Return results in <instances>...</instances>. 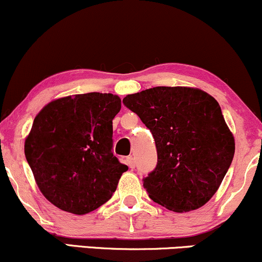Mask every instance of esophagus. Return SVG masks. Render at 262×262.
Listing matches in <instances>:
<instances>
[{"label": "esophagus", "instance_id": "esophagus-1", "mask_svg": "<svg viewBox=\"0 0 262 262\" xmlns=\"http://www.w3.org/2000/svg\"><path fill=\"white\" fill-rule=\"evenodd\" d=\"M125 162H127L129 169H134L135 167V160L133 156H128V158L125 159Z\"/></svg>", "mask_w": 262, "mask_h": 262}]
</instances>
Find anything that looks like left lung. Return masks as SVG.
Here are the masks:
<instances>
[{
  "mask_svg": "<svg viewBox=\"0 0 262 262\" xmlns=\"http://www.w3.org/2000/svg\"><path fill=\"white\" fill-rule=\"evenodd\" d=\"M123 103L155 140L158 164L143 179L149 197L173 212L204 206L235 151L218 102L202 90L158 86L128 95Z\"/></svg>",
  "mask_w": 262,
  "mask_h": 262,
  "instance_id": "obj_1",
  "label": "left lung"
}]
</instances>
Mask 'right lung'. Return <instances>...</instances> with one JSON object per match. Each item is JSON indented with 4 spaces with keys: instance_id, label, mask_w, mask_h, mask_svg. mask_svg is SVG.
Listing matches in <instances>:
<instances>
[{
    "instance_id": "1",
    "label": "right lung",
    "mask_w": 262,
    "mask_h": 262,
    "mask_svg": "<svg viewBox=\"0 0 262 262\" xmlns=\"http://www.w3.org/2000/svg\"><path fill=\"white\" fill-rule=\"evenodd\" d=\"M121 98L90 92L47 104L33 122L26 159L41 193L65 212L86 214L113 196L127 165L113 155Z\"/></svg>"
}]
</instances>
